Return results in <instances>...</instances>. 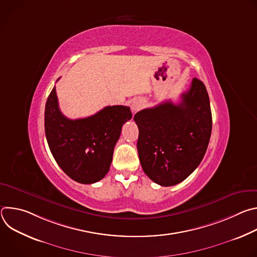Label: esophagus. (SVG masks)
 Returning <instances> with one entry per match:
<instances>
[{
	"label": "esophagus",
	"mask_w": 257,
	"mask_h": 257,
	"mask_svg": "<svg viewBox=\"0 0 257 257\" xmlns=\"http://www.w3.org/2000/svg\"><path fill=\"white\" fill-rule=\"evenodd\" d=\"M142 105H143V103H142V101H141L140 99L134 100V101L132 102V104H131L132 112H133V113H136L137 111H139V109L142 107Z\"/></svg>",
	"instance_id": "1"
}]
</instances>
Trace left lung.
<instances>
[{
	"label": "left lung",
	"instance_id": "8db88e82",
	"mask_svg": "<svg viewBox=\"0 0 257 257\" xmlns=\"http://www.w3.org/2000/svg\"><path fill=\"white\" fill-rule=\"evenodd\" d=\"M134 121L144 173L161 186L176 185L193 173L207 150L212 119L205 85L193 78L179 103L167 100L144 108Z\"/></svg>",
	"mask_w": 257,
	"mask_h": 257
}]
</instances>
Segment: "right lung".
<instances>
[{"label": "right lung", "instance_id": "1", "mask_svg": "<svg viewBox=\"0 0 257 257\" xmlns=\"http://www.w3.org/2000/svg\"><path fill=\"white\" fill-rule=\"evenodd\" d=\"M132 118L129 106H105L96 114L71 120L59 108L56 87L48 97L45 131L59 167L74 181L92 184L109 170L123 124Z\"/></svg>", "mask_w": 257, "mask_h": 257}]
</instances>
